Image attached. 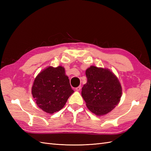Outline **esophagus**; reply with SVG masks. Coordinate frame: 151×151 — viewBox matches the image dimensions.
<instances>
[{"mask_svg": "<svg viewBox=\"0 0 151 151\" xmlns=\"http://www.w3.org/2000/svg\"><path fill=\"white\" fill-rule=\"evenodd\" d=\"M75 89H76V91H81V86H79L78 87L76 88H75Z\"/></svg>", "mask_w": 151, "mask_h": 151, "instance_id": "34e87169", "label": "esophagus"}]
</instances>
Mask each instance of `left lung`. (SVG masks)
Instances as JSON below:
<instances>
[{
  "label": "left lung",
  "mask_w": 151,
  "mask_h": 151,
  "mask_svg": "<svg viewBox=\"0 0 151 151\" xmlns=\"http://www.w3.org/2000/svg\"><path fill=\"white\" fill-rule=\"evenodd\" d=\"M87 82L82 88V96L89 110L96 115H104L120 102L122 87L110 69L91 65L86 69Z\"/></svg>",
  "instance_id": "1"
}]
</instances>
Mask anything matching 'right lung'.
Returning a JSON list of instances; mask_svg holds the SVG:
<instances>
[{"instance_id": "obj_1", "label": "right lung", "mask_w": 151, "mask_h": 151, "mask_svg": "<svg viewBox=\"0 0 151 151\" xmlns=\"http://www.w3.org/2000/svg\"><path fill=\"white\" fill-rule=\"evenodd\" d=\"M74 93L62 66H49L35 78L32 95L37 106L48 114L60 111Z\"/></svg>"}]
</instances>
